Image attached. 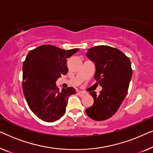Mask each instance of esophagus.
Returning a JSON list of instances; mask_svg holds the SVG:
<instances>
[{
  "mask_svg": "<svg viewBox=\"0 0 153 153\" xmlns=\"http://www.w3.org/2000/svg\"><path fill=\"white\" fill-rule=\"evenodd\" d=\"M78 95L80 96V97H83V96H84L85 95V93H84V92L80 91V92H78Z\"/></svg>",
  "mask_w": 153,
  "mask_h": 153,
  "instance_id": "1",
  "label": "esophagus"
}]
</instances>
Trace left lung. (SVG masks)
<instances>
[{
    "label": "left lung",
    "instance_id": "obj_1",
    "mask_svg": "<svg viewBox=\"0 0 153 153\" xmlns=\"http://www.w3.org/2000/svg\"><path fill=\"white\" fill-rule=\"evenodd\" d=\"M86 56L95 62L94 78L102 90L98 95L90 93L94 103L85 113L94 120H106L116 114L127 95L132 75L130 60L119 49L105 45L88 49Z\"/></svg>",
    "mask_w": 153,
    "mask_h": 153
}]
</instances>
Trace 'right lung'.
Wrapping results in <instances>:
<instances>
[{
  "label": "right lung",
  "mask_w": 153,
  "mask_h": 153,
  "mask_svg": "<svg viewBox=\"0 0 153 153\" xmlns=\"http://www.w3.org/2000/svg\"><path fill=\"white\" fill-rule=\"evenodd\" d=\"M79 49L66 50L45 45L28 52L23 63V91L30 109L41 120L52 123L65 112L72 87L60 91L56 81L68 72L67 58Z\"/></svg>",
  "instance_id": "1"
}]
</instances>
